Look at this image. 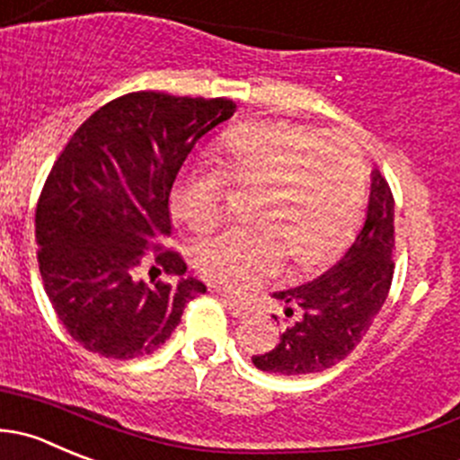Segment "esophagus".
Listing matches in <instances>:
<instances>
[{
	"label": "esophagus",
	"mask_w": 460,
	"mask_h": 460,
	"mask_svg": "<svg viewBox=\"0 0 460 460\" xmlns=\"http://www.w3.org/2000/svg\"><path fill=\"white\" fill-rule=\"evenodd\" d=\"M220 298H222V303L226 305V310H229L234 316H238V319H244V316H249V307H244L243 303L235 301L234 296H229V294H220Z\"/></svg>",
	"instance_id": "1"
}]
</instances>
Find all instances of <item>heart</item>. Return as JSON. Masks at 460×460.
<instances>
[{
    "mask_svg": "<svg viewBox=\"0 0 460 460\" xmlns=\"http://www.w3.org/2000/svg\"><path fill=\"white\" fill-rule=\"evenodd\" d=\"M216 162L186 168L171 190V211L190 231L220 222L225 181L261 189L256 231H226L199 243L198 271L226 292H247L279 270L321 271L339 258L358 229L367 189L362 153L341 135H319L296 123L261 121L231 128L217 139ZM226 180L222 181L221 177Z\"/></svg>",
    "mask_w": 460,
    "mask_h": 460,
    "instance_id": "1",
    "label": "heart"
}]
</instances>
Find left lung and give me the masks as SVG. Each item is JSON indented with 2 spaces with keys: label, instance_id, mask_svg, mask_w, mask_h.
Masks as SVG:
<instances>
[{
  "label": "left lung",
  "instance_id": "left-lung-1",
  "mask_svg": "<svg viewBox=\"0 0 460 460\" xmlns=\"http://www.w3.org/2000/svg\"><path fill=\"white\" fill-rule=\"evenodd\" d=\"M394 247V195L376 168L362 231L319 279L274 292L283 303V330L270 353L253 355V367L274 376H307L353 353L386 301Z\"/></svg>",
  "mask_w": 460,
  "mask_h": 460
}]
</instances>
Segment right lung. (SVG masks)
I'll return each instance as SVG.
<instances>
[{"label":"right lung","instance_id":"right-lung-1","mask_svg":"<svg viewBox=\"0 0 460 460\" xmlns=\"http://www.w3.org/2000/svg\"><path fill=\"white\" fill-rule=\"evenodd\" d=\"M234 111L229 98L126 93L93 111L53 164L35 208L40 274L58 319L89 353H155L186 303L207 292L184 276L180 253L157 243L171 234L181 164ZM141 266L151 267L150 281Z\"/></svg>","mask_w":460,"mask_h":460}]
</instances>
